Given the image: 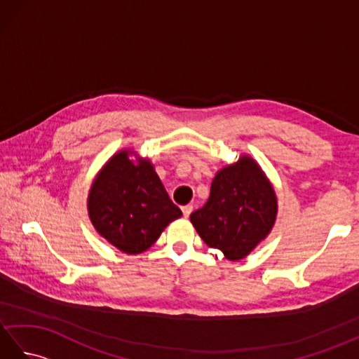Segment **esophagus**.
Masks as SVG:
<instances>
[{
    "instance_id": "34e87169",
    "label": "esophagus",
    "mask_w": 359,
    "mask_h": 359,
    "mask_svg": "<svg viewBox=\"0 0 359 359\" xmlns=\"http://www.w3.org/2000/svg\"><path fill=\"white\" fill-rule=\"evenodd\" d=\"M182 212H184L185 217H189V215L193 212V205H184V207H182Z\"/></svg>"
}]
</instances>
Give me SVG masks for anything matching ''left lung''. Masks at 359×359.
Instances as JSON below:
<instances>
[{
    "mask_svg": "<svg viewBox=\"0 0 359 359\" xmlns=\"http://www.w3.org/2000/svg\"><path fill=\"white\" fill-rule=\"evenodd\" d=\"M276 212V194L265 174L253 158L241 157L216 174L208 202L189 220L208 247L239 261L270 233Z\"/></svg>",
    "mask_w": 359,
    "mask_h": 359,
    "instance_id": "obj_1",
    "label": "left lung"
}]
</instances>
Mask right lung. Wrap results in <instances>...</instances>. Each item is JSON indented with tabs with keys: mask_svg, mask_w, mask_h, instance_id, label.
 <instances>
[{
	"mask_svg": "<svg viewBox=\"0 0 359 359\" xmlns=\"http://www.w3.org/2000/svg\"><path fill=\"white\" fill-rule=\"evenodd\" d=\"M88 210L95 230L128 255L148 250L165 226L182 216L149 160L134 165L128 151L114 156L98 174Z\"/></svg>",
	"mask_w": 359,
	"mask_h": 359,
	"instance_id": "add662e5",
	"label": "right lung"
}]
</instances>
